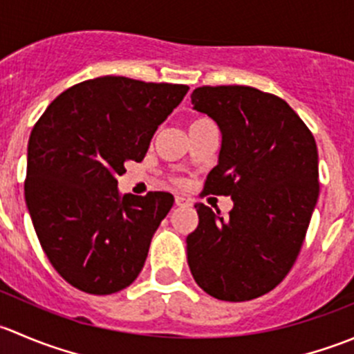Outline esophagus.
Here are the masks:
<instances>
[{
    "instance_id": "1",
    "label": "esophagus",
    "mask_w": 354,
    "mask_h": 354,
    "mask_svg": "<svg viewBox=\"0 0 354 354\" xmlns=\"http://www.w3.org/2000/svg\"><path fill=\"white\" fill-rule=\"evenodd\" d=\"M174 203H176L178 207H187V205H192V200L181 197V195H176V197H174Z\"/></svg>"
}]
</instances>
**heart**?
Instances as JSON below:
<instances>
[{
	"instance_id": "heart-1",
	"label": "heart",
	"mask_w": 354,
	"mask_h": 354,
	"mask_svg": "<svg viewBox=\"0 0 354 354\" xmlns=\"http://www.w3.org/2000/svg\"><path fill=\"white\" fill-rule=\"evenodd\" d=\"M205 121H209V120H205V118H195V120H192L190 124H188V130H190V128L198 127V124L205 123ZM173 181H174V183H176V185H180V187H181V185H183V181L178 180V178H176V180H173Z\"/></svg>"
}]
</instances>
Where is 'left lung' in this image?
Segmentation results:
<instances>
[{
	"label": "left lung",
	"instance_id": "8db88e82",
	"mask_svg": "<svg viewBox=\"0 0 354 354\" xmlns=\"http://www.w3.org/2000/svg\"><path fill=\"white\" fill-rule=\"evenodd\" d=\"M192 104L223 133L203 194L231 197L234 207L223 217L195 203L188 266L207 295L248 301L288 276L305 241L320 190L315 138L286 101L246 85H203Z\"/></svg>",
	"mask_w": 354,
	"mask_h": 354
}]
</instances>
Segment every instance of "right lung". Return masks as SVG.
Wrapping results in <instances>:
<instances>
[{
  "label": "right lung",
  "mask_w": 354,
  "mask_h": 354,
  "mask_svg": "<svg viewBox=\"0 0 354 354\" xmlns=\"http://www.w3.org/2000/svg\"><path fill=\"white\" fill-rule=\"evenodd\" d=\"M188 85L99 77L59 94L34 124L25 202L56 272L88 295L130 286L173 195L118 194L124 164L140 162Z\"/></svg>",
  "instance_id": "right-lung-1"
}]
</instances>
